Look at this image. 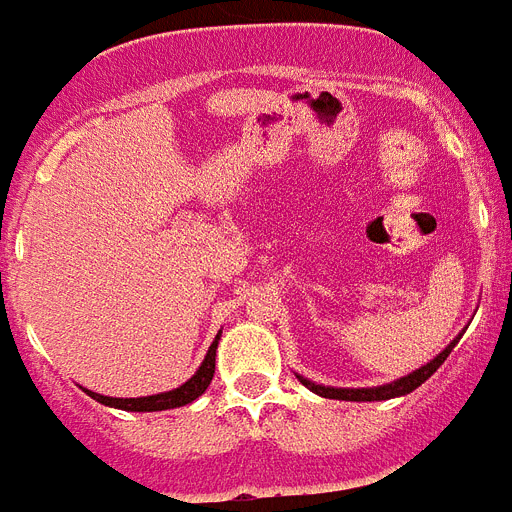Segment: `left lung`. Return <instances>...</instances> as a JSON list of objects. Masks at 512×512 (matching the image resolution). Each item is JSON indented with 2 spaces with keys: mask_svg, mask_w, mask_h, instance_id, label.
I'll return each mask as SVG.
<instances>
[{
  "mask_svg": "<svg viewBox=\"0 0 512 512\" xmlns=\"http://www.w3.org/2000/svg\"><path fill=\"white\" fill-rule=\"evenodd\" d=\"M458 342V339H455ZM455 342L447 347L444 352H439V355L431 360V363H426L423 368H418V371H413L410 376L405 378H397L394 384H386V386H373V389H334V386H321V384H313V381H307V378L297 376L302 384L310 389V392L321 394V397H328V400H350V402H373V400H392V397H402V394H410L413 389H418V386L426 381V378H431L436 373V368L447 360V355L452 352V347H455Z\"/></svg>",
  "mask_w": 512,
  "mask_h": 512,
  "instance_id": "obj_1",
  "label": "left lung"
}]
</instances>
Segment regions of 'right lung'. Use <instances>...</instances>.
<instances>
[{
	"label": "right lung",
	"instance_id": "1",
	"mask_svg": "<svg viewBox=\"0 0 512 512\" xmlns=\"http://www.w3.org/2000/svg\"><path fill=\"white\" fill-rule=\"evenodd\" d=\"M218 339L215 336V342L210 344V350L205 355V363L199 365V371L186 381L184 386H178L173 392H162V394H152V397H136V400H120V397H102L97 392H89L91 400L102 402V405L110 407H120V410H131V413H155V410H170V407H181L189 405L199 397V394H205V389L213 381L215 373V350H218Z\"/></svg>",
	"mask_w": 512,
	"mask_h": 512
}]
</instances>
